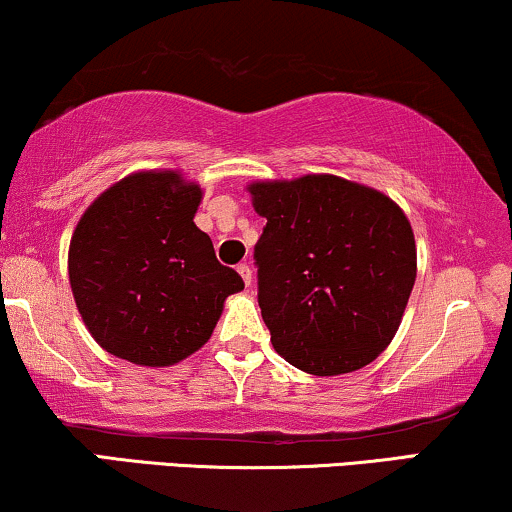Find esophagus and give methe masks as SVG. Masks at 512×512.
<instances>
[{
	"mask_svg": "<svg viewBox=\"0 0 512 512\" xmlns=\"http://www.w3.org/2000/svg\"><path fill=\"white\" fill-rule=\"evenodd\" d=\"M237 273L242 275V280H244V285L249 287L251 285V280H254V270H251V266L249 263H239L237 266Z\"/></svg>",
	"mask_w": 512,
	"mask_h": 512,
	"instance_id": "obj_1",
	"label": "esophagus"
}]
</instances>
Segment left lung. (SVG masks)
<instances>
[{"label":"left lung","mask_w":512,"mask_h":512,"mask_svg":"<svg viewBox=\"0 0 512 512\" xmlns=\"http://www.w3.org/2000/svg\"><path fill=\"white\" fill-rule=\"evenodd\" d=\"M268 220L254 256L275 351L308 375L361 370L399 330L418 275L413 227L380 189L337 175L246 185Z\"/></svg>","instance_id":"1"}]
</instances>
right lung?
Masks as SVG:
<instances>
[{"label":"right lung","mask_w":512,"mask_h":512,"mask_svg":"<svg viewBox=\"0 0 512 512\" xmlns=\"http://www.w3.org/2000/svg\"><path fill=\"white\" fill-rule=\"evenodd\" d=\"M204 189L180 170L125 175L85 208L68 246V280L94 342L144 368H166L211 339L244 289L194 225Z\"/></svg>","instance_id":"obj_1"}]
</instances>
